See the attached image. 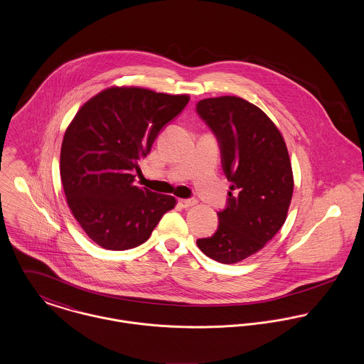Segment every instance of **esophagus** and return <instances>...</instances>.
<instances>
[{
  "label": "esophagus",
  "mask_w": 364,
  "mask_h": 364,
  "mask_svg": "<svg viewBox=\"0 0 364 364\" xmlns=\"http://www.w3.org/2000/svg\"><path fill=\"white\" fill-rule=\"evenodd\" d=\"M178 203H180V206H181V208H191V206L196 205V198H190V199H180V200H178Z\"/></svg>",
  "instance_id": "obj_1"
}]
</instances>
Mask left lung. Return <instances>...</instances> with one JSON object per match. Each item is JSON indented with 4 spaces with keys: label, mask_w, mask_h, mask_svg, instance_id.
Returning a JSON list of instances; mask_svg holds the SVG:
<instances>
[{
    "label": "left lung",
    "mask_w": 364,
    "mask_h": 364,
    "mask_svg": "<svg viewBox=\"0 0 364 364\" xmlns=\"http://www.w3.org/2000/svg\"><path fill=\"white\" fill-rule=\"evenodd\" d=\"M196 112L220 144L225 177L231 181L219 227L196 240L208 257L238 263L260 251L282 227L294 191L285 141L260 108L234 95L200 100Z\"/></svg>",
    "instance_id": "1"
}]
</instances>
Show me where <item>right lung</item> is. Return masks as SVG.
Listing matches in <instances>:
<instances>
[{
    "label": "right lung",
    "mask_w": 364,
    "mask_h": 364,
    "mask_svg": "<svg viewBox=\"0 0 364 364\" xmlns=\"http://www.w3.org/2000/svg\"><path fill=\"white\" fill-rule=\"evenodd\" d=\"M190 95L141 87H109L90 98L68 126L60 180L72 215L100 247L126 251L144 244L176 198L134 184L133 170Z\"/></svg>",
    "instance_id": "right-lung-1"
}]
</instances>
